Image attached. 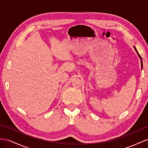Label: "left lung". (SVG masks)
<instances>
[{"label":"left lung","instance_id":"left-lung-1","mask_svg":"<svg viewBox=\"0 0 148 148\" xmlns=\"http://www.w3.org/2000/svg\"><path fill=\"white\" fill-rule=\"evenodd\" d=\"M134 49H135V50H136V53H137V54H138V56H139V57H140V59H141V67L143 66V61H142V60H141V56L140 55V54H139L138 53V52L137 51V50H136V48H135L134 47Z\"/></svg>","mask_w":148,"mask_h":148}]
</instances>
